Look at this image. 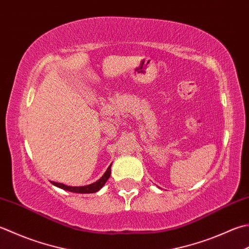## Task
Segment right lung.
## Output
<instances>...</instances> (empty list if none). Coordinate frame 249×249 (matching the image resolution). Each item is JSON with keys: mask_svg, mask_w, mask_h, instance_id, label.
<instances>
[{"mask_svg": "<svg viewBox=\"0 0 249 249\" xmlns=\"http://www.w3.org/2000/svg\"><path fill=\"white\" fill-rule=\"evenodd\" d=\"M111 165L108 167V169L106 170V173L104 174V176H102L99 180H97L96 182L94 183H90L89 186H83V187H70V186H66V184L63 183H59V182H55V181H52V183L53 186H56L60 189L63 190H67V191L69 192H74V193H95L97 191H99V190L105 186V183L107 182V180L109 179L110 177V174H111Z\"/></svg>", "mask_w": 249, "mask_h": 249, "instance_id": "add662e5", "label": "right lung"}]
</instances>
